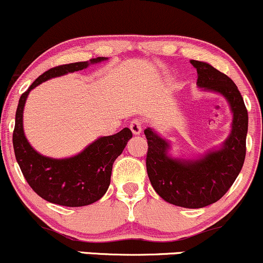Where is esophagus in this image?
Wrapping results in <instances>:
<instances>
[{
  "label": "esophagus",
  "instance_id": "34e87169",
  "mask_svg": "<svg viewBox=\"0 0 263 263\" xmlns=\"http://www.w3.org/2000/svg\"><path fill=\"white\" fill-rule=\"evenodd\" d=\"M129 126H130L133 134H135V135L140 134L141 129H143V120L138 119V118L133 119L130 122V125H129Z\"/></svg>",
  "mask_w": 263,
  "mask_h": 263
}]
</instances>
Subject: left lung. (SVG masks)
<instances>
[{
	"label": "left lung",
	"mask_w": 263,
	"mask_h": 263,
	"mask_svg": "<svg viewBox=\"0 0 263 263\" xmlns=\"http://www.w3.org/2000/svg\"><path fill=\"white\" fill-rule=\"evenodd\" d=\"M197 69L198 87L220 93L233 113L231 132L220 149L198 159H174L170 143L154 129L144 130L147 139L146 170L156 193L166 202L183 208H203L218 202L233 186L246 155L249 116L242 96L230 77L203 61L191 60Z\"/></svg>",
	"instance_id": "1"
}]
</instances>
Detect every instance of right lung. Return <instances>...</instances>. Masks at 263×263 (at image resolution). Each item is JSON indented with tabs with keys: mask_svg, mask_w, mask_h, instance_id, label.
<instances>
[{
	"mask_svg": "<svg viewBox=\"0 0 263 263\" xmlns=\"http://www.w3.org/2000/svg\"><path fill=\"white\" fill-rule=\"evenodd\" d=\"M104 60L107 58H96L52 67L40 75L18 102L13 130L15 160L34 192L54 204L83 206L101 199L109 187L113 162L133 137L132 130L124 128L114 135L98 138L72 157L52 159L36 153L28 143L23 130L24 104L29 92L46 80L83 70Z\"/></svg>",
	"mask_w": 263,
	"mask_h": 263,
	"instance_id": "add662e5",
	"label": "right lung"
}]
</instances>
